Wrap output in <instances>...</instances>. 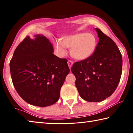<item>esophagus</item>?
Instances as JSON below:
<instances>
[{
    "label": "esophagus",
    "instance_id": "esophagus-1",
    "mask_svg": "<svg viewBox=\"0 0 133 133\" xmlns=\"http://www.w3.org/2000/svg\"><path fill=\"white\" fill-rule=\"evenodd\" d=\"M73 61H72V60H68V62H67V64H68L70 69H71L72 65H73Z\"/></svg>",
    "mask_w": 133,
    "mask_h": 133
}]
</instances>
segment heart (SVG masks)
I'll return each instance as SVG.
<instances>
[{
	"label": "heart",
	"instance_id": "heart-1",
	"mask_svg": "<svg viewBox=\"0 0 133 133\" xmlns=\"http://www.w3.org/2000/svg\"><path fill=\"white\" fill-rule=\"evenodd\" d=\"M97 46V40L94 35L90 33H80L67 36L61 42L55 43L58 55H66V48L71 49V55L78 60H84L93 55Z\"/></svg>",
	"mask_w": 133,
	"mask_h": 133
}]
</instances>
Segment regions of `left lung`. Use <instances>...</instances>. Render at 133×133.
Segmentation results:
<instances>
[{
  "mask_svg": "<svg viewBox=\"0 0 133 133\" xmlns=\"http://www.w3.org/2000/svg\"><path fill=\"white\" fill-rule=\"evenodd\" d=\"M96 30L99 40L94 52L71 69L80 97L89 102H102L111 96L122 72V56L116 44L99 29Z\"/></svg>",
  "mask_w": 133,
  "mask_h": 133,
  "instance_id": "left-lung-1",
  "label": "left lung"
}]
</instances>
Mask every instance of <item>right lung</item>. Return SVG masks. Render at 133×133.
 Segmentation results:
<instances>
[{
	"mask_svg": "<svg viewBox=\"0 0 133 133\" xmlns=\"http://www.w3.org/2000/svg\"><path fill=\"white\" fill-rule=\"evenodd\" d=\"M53 45L43 35L27 36L18 45L10 62L12 83L29 104L46 107L55 104L70 69L66 58L53 53Z\"/></svg>",
	"mask_w": 133,
	"mask_h": 133,
	"instance_id": "add662e5",
	"label": "right lung"
}]
</instances>
